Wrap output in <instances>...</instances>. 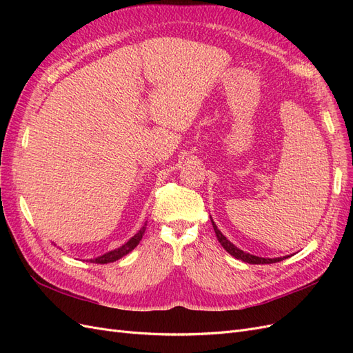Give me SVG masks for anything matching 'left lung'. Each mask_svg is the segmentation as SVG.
Here are the masks:
<instances>
[{
    "mask_svg": "<svg viewBox=\"0 0 353 353\" xmlns=\"http://www.w3.org/2000/svg\"><path fill=\"white\" fill-rule=\"evenodd\" d=\"M210 221H212L213 230H215V234H216V237H218L221 245H222V248L225 249L231 256H234V258H236V259H240V261H243V262H245V263L259 265V263H275V262H280V261H283L284 258H287V256H284V258H272V259H271V258H259V256L245 253V252H243L241 249H239L237 245H234L225 236H223V234L218 230L216 223L213 222L212 218H210Z\"/></svg>",
    "mask_w": 353,
    "mask_h": 353,
    "instance_id": "1",
    "label": "left lung"
}]
</instances>
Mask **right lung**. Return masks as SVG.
<instances>
[{"label":"right lung","mask_w":353,"mask_h":353,"mask_svg":"<svg viewBox=\"0 0 353 353\" xmlns=\"http://www.w3.org/2000/svg\"><path fill=\"white\" fill-rule=\"evenodd\" d=\"M145 227H147V222L144 223V225H143L140 230H138V232L135 234L134 237H131L125 244H122L121 248H117V249H114V250H110V252H108V253H104V254L99 256V258L90 259V262H92V263H110V262H114V261H117V259L123 258L125 254L132 252V250L137 248V245H138V243L141 241V239H143V236H144Z\"/></svg>","instance_id":"add662e5"}]
</instances>
